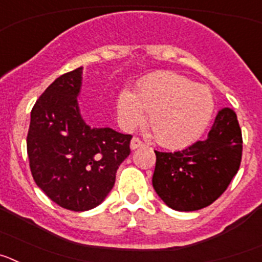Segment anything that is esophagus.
Segmentation results:
<instances>
[{"label":"esophagus","mask_w":262,"mask_h":262,"mask_svg":"<svg viewBox=\"0 0 262 262\" xmlns=\"http://www.w3.org/2000/svg\"><path fill=\"white\" fill-rule=\"evenodd\" d=\"M143 145H144V144H143V142L138 138H133L131 143H129V148H131L133 151H135V149H138V148L143 147Z\"/></svg>","instance_id":"34e87169"}]
</instances>
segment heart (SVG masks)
<instances>
[{
	"label": "heart",
	"instance_id": "1",
	"mask_svg": "<svg viewBox=\"0 0 262 262\" xmlns=\"http://www.w3.org/2000/svg\"><path fill=\"white\" fill-rule=\"evenodd\" d=\"M149 111L157 142L168 148L195 143L209 126L214 99L207 88L172 72H160L139 82L138 90L123 88L117 97V114L124 129H135Z\"/></svg>",
	"mask_w": 262,
	"mask_h": 262
}]
</instances>
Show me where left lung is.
Returning a JSON list of instances; mask_svg holds the SVG:
<instances>
[{"label":"left lung","instance_id":"obj_1","mask_svg":"<svg viewBox=\"0 0 262 262\" xmlns=\"http://www.w3.org/2000/svg\"><path fill=\"white\" fill-rule=\"evenodd\" d=\"M243 139L231 108L217 113L205 140L177 152H157L152 185L176 211H196L226 191L242 161Z\"/></svg>","mask_w":262,"mask_h":262}]
</instances>
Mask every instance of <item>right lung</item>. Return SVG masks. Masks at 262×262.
Instances as JSON below:
<instances>
[{"mask_svg": "<svg viewBox=\"0 0 262 262\" xmlns=\"http://www.w3.org/2000/svg\"><path fill=\"white\" fill-rule=\"evenodd\" d=\"M82 69L60 76L45 90L32 107L27 134L34 181L56 205L77 212L105 201L133 138L85 122L77 99Z\"/></svg>", "mask_w": 262, "mask_h": 262, "instance_id": "right-lung-1", "label": "right lung"}]
</instances>
